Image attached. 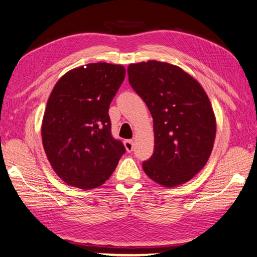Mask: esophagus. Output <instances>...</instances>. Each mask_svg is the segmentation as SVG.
I'll list each match as a JSON object with an SVG mask.
<instances>
[{"label": "esophagus", "mask_w": 257, "mask_h": 257, "mask_svg": "<svg viewBox=\"0 0 257 257\" xmlns=\"http://www.w3.org/2000/svg\"><path fill=\"white\" fill-rule=\"evenodd\" d=\"M124 147L125 150H127V152H133L134 150V142L132 141V139H127V141H124Z\"/></svg>", "instance_id": "1"}]
</instances>
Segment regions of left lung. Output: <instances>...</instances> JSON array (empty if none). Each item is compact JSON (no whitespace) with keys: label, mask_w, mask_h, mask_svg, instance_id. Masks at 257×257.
I'll use <instances>...</instances> for the list:
<instances>
[{"label":"left lung","mask_w":257,"mask_h":257,"mask_svg":"<svg viewBox=\"0 0 257 257\" xmlns=\"http://www.w3.org/2000/svg\"><path fill=\"white\" fill-rule=\"evenodd\" d=\"M128 77L153 118L154 153L143 162L145 173L164 187L193 179L205 167L216 133L205 90L181 68L155 60L129 64Z\"/></svg>","instance_id":"8db88e82"}]
</instances>
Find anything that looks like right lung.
<instances>
[{"label":"right lung","mask_w":257,"mask_h":257,"mask_svg":"<svg viewBox=\"0 0 257 257\" xmlns=\"http://www.w3.org/2000/svg\"><path fill=\"white\" fill-rule=\"evenodd\" d=\"M125 70L119 64L89 63L60 78L46 104L42 141L50 163L69 186L103 185L125 149L111 134L108 107Z\"/></svg>","instance_id":"obj_1"}]
</instances>
